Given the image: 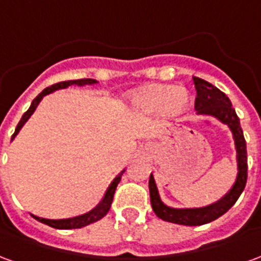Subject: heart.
<instances>
[{
	"label": "heart",
	"mask_w": 261,
	"mask_h": 261,
	"mask_svg": "<svg viewBox=\"0 0 261 261\" xmlns=\"http://www.w3.org/2000/svg\"><path fill=\"white\" fill-rule=\"evenodd\" d=\"M131 103L142 113L165 112L168 116H179L190 105V93L185 88L172 85H152L131 96Z\"/></svg>",
	"instance_id": "b5f03b06"
}]
</instances>
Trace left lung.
I'll return each instance as SVG.
<instances>
[{"instance_id":"8db88e82","label":"left lung","mask_w":261,"mask_h":261,"mask_svg":"<svg viewBox=\"0 0 261 261\" xmlns=\"http://www.w3.org/2000/svg\"><path fill=\"white\" fill-rule=\"evenodd\" d=\"M196 86L197 97L194 109L197 116H210L217 119L219 123L225 124L232 133V138L235 142L236 151V177L233 185L224 196L215 202H211L204 207L193 208H175L166 205L159 196V190L153 179V175L149 176V196L153 213L164 221L173 224L187 225V226H198L211 222L219 218L229 210L246 186L247 179V155L246 141L243 137L241 121L236 114L235 109L232 108L229 97L221 92L217 86L211 85L207 81L193 76Z\"/></svg>"}]
</instances>
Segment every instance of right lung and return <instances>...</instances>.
<instances>
[{"mask_svg":"<svg viewBox=\"0 0 261 261\" xmlns=\"http://www.w3.org/2000/svg\"><path fill=\"white\" fill-rule=\"evenodd\" d=\"M97 84V81L95 80H72V81H64V82H59V84H54V85L48 86L46 89H43L39 95H37L35 99H33V102H32L31 108L28 109L25 112V114L22 116V119L16 125V128H15V133L12 138H11V142L14 141V138L18 134H19L20 128L25 125V123L28 120L31 119V116L35 113V110L39 106V103L42 102V99L48 93H53L54 91H59V89H65V88H68L71 85L75 86H85V85H95ZM124 170L123 169L120 172L119 175L114 177L112 183L109 185V187L106 189V192L103 194L102 200L99 201L96 207H93L91 211H88L85 214H81V215H76V217H72V218H64V219H48V218H40V217H36V215H33L32 214V217L35 219H37L39 222H42V224H46L48 226H51V228H57V229H76V228H82V226H86V225L93 224V222H96L99 219H102L106 214L109 213V210H110V205H112V201H113V196L114 192H116V187L119 185V181L121 180V176L124 173Z\"/></svg>","mask_w":261,"mask_h":261,"instance_id":"right-lung-1","label":"right lung"}]
</instances>
